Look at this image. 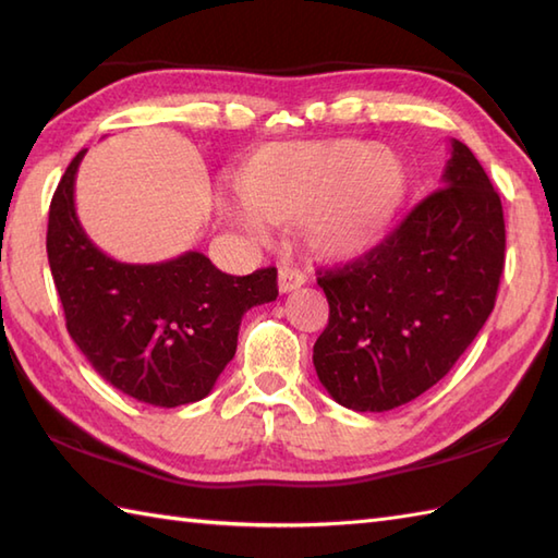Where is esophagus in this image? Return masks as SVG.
I'll return each mask as SVG.
<instances>
[{
    "instance_id": "esophagus-1",
    "label": "esophagus",
    "mask_w": 558,
    "mask_h": 558,
    "mask_svg": "<svg viewBox=\"0 0 558 558\" xmlns=\"http://www.w3.org/2000/svg\"><path fill=\"white\" fill-rule=\"evenodd\" d=\"M304 282H306V276H304V272H302L300 268L282 266L280 272H278V290H280L282 294L300 290V288L304 286Z\"/></svg>"
}]
</instances>
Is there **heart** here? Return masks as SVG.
<instances>
[{
    "label": "heart",
    "instance_id": "1",
    "mask_svg": "<svg viewBox=\"0 0 558 558\" xmlns=\"http://www.w3.org/2000/svg\"><path fill=\"white\" fill-rule=\"evenodd\" d=\"M234 218L258 240L268 222H306V244L326 260H354L386 240L408 194L398 153L362 138L256 150L242 172Z\"/></svg>",
    "mask_w": 558,
    "mask_h": 558
}]
</instances>
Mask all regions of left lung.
I'll return each instance as SVG.
<instances>
[{
	"instance_id": "left-lung-1",
	"label": "left lung",
	"mask_w": 558,
	"mask_h": 558,
	"mask_svg": "<svg viewBox=\"0 0 558 558\" xmlns=\"http://www.w3.org/2000/svg\"><path fill=\"white\" fill-rule=\"evenodd\" d=\"M504 252L501 198L472 150L450 138L441 189L372 254L318 270L330 314L314 366L330 398L386 412L441 381L494 310Z\"/></svg>"
}]
</instances>
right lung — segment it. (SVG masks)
Masks as SVG:
<instances>
[{
    "label": "right lung",
    "mask_w": 558,
    "mask_h": 558,
    "mask_svg": "<svg viewBox=\"0 0 558 558\" xmlns=\"http://www.w3.org/2000/svg\"><path fill=\"white\" fill-rule=\"evenodd\" d=\"M81 150L50 204L47 260L66 330L93 369L156 408L206 398L236 352L242 316L278 298V270L228 276L201 252L122 264L83 232L74 184Z\"/></svg>",
    "instance_id": "obj_1"
}]
</instances>
